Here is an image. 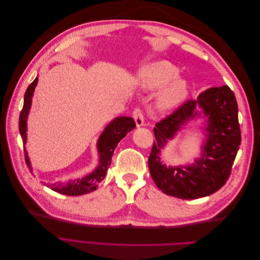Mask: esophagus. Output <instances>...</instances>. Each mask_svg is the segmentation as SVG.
I'll use <instances>...</instances> for the list:
<instances>
[{
	"label": "esophagus",
	"instance_id": "esophagus-1",
	"mask_svg": "<svg viewBox=\"0 0 260 260\" xmlns=\"http://www.w3.org/2000/svg\"><path fill=\"white\" fill-rule=\"evenodd\" d=\"M132 115H133V118H135L137 127H142L144 124V115H143V112L141 111V108L137 107L135 111H133Z\"/></svg>",
	"mask_w": 260,
	"mask_h": 260
}]
</instances>
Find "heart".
Returning <instances> with one entry per match:
<instances>
[{"label":"heart","instance_id":"b5f03b06","mask_svg":"<svg viewBox=\"0 0 260 260\" xmlns=\"http://www.w3.org/2000/svg\"><path fill=\"white\" fill-rule=\"evenodd\" d=\"M177 76L178 69L166 60L155 61L141 69L140 79L145 89L157 90L164 86L157 98V105L162 111L176 106L186 96L187 84Z\"/></svg>","mask_w":260,"mask_h":260}]
</instances>
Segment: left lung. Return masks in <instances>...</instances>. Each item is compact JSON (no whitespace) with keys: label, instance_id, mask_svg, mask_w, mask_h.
Returning <instances> with one entry per match:
<instances>
[{"label":"left lung","instance_id":"obj_1","mask_svg":"<svg viewBox=\"0 0 260 260\" xmlns=\"http://www.w3.org/2000/svg\"><path fill=\"white\" fill-rule=\"evenodd\" d=\"M201 107L209 117L208 139L201 158L185 168H167L160 161V149L188 120L199 114ZM148 168L155 184L165 194L182 200L208 196L222 187L231 175L232 165L241 144L238 103L228 85L212 86L196 100L190 99L155 124Z\"/></svg>","mask_w":260,"mask_h":260}]
</instances>
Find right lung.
Instances as JSON below:
<instances>
[{"instance_id":"obj_1","label":"right lung","mask_w":260,"mask_h":260,"mask_svg":"<svg viewBox=\"0 0 260 260\" xmlns=\"http://www.w3.org/2000/svg\"><path fill=\"white\" fill-rule=\"evenodd\" d=\"M38 83V78L30 83L25 93V99H23V106L19 115V132L22 138L23 144L26 143V130H27V117L29 114V109L31 106V99L34 95V91ZM136 128V122L131 117H118L109 123L104 132L99 139L98 148L100 153V165L99 167L94 170L91 175L86 176L81 179L70 180L67 183H55V184H46L50 186L53 191L65 194L69 196H78L83 195L86 193L93 192L96 190L98 184L103 181L106 176L107 169L112 162V156L115 151L117 144L119 143L127 133ZM25 158L27 166L31 169L30 161L27 156V152L25 151Z\"/></svg>"}]
</instances>
